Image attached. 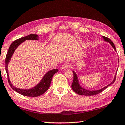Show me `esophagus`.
Instances as JSON below:
<instances>
[{
  "label": "esophagus",
  "mask_w": 125,
  "mask_h": 125,
  "mask_svg": "<svg viewBox=\"0 0 125 125\" xmlns=\"http://www.w3.org/2000/svg\"><path fill=\"white\" fill-rule=\"evenodd\" d=\"M70 67V65H69V64L67 62H65V63H64L62 65V69H63V70H65V69H67L68 68Z\"/></svg>",
  "instance_id": "obj_1"
}]
</instances>
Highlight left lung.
Here are the masks:
<instances>
[{
  "label": "left lung",
  "instance_id": "1",
  "mask_svg": "<svg viewBox=\"0 0 125 125\" xmlns=\"http://www.w3.org/2000/svg\"><path fill=\"white\" fill-rule=\"evenodd\" d=\"M102 37H103V39H104V41L110 43L111 46L114 48V50H115V51H116L115 45H114L113 42L111 41V40H110L109 38L105 37V36H103ZM73 72L74 78H73V82L72 83V89L74 90V92H75V93H76L77 94H79V95H85V96H89V95H96V94H99V93H100L101 92H102L105 89H106L107 87H108V86L111 85V84H113L115 81L116 75V73H117V71H116L115 75L114 76L113 80L108 85H107L106 86H104V87H103L101 89H99L92 90H88V89H85L83 87H82V86L80 85V84L79 83V79H78V77L77 76V74H76V73L74 71H73Z\"/></svg>",
  "mask_w": 125,
  "mask_h": 125
}]
</instances>
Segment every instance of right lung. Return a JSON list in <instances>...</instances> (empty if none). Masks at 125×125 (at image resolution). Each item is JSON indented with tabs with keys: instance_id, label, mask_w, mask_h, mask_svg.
<instances>
[{
	"instance_id": "right-lung-1",
	"label": "right lung",
	"mask_w": 125,
	"mask_h": 125,
	"mask_svg": "<svg viewBox=\"0 0 125 125\" xmlns=\"http://www.w3.org/2000/svg\"><path fill=\"white\" fill-rule=\"evenodd\" d=\"M39 40V37L36 34H30L28 36H26L25 37H23L19 39L18 40L14 41L11 44V45L9 48L8 51L7 53V56L5 58V69L7 72L8 75V79L10 86L17 93H19L21 95H22L24 96H30V97H36L39 96L43 94L44 93L46 92L49 88L51 83L53 75L55 73H56L58 71L57 69H52L48 71L46 73L41 80H40L39 83H37L36 85L33 86L32 88L27 89H20L19 88H16L15 86L12 85L11 82H10L9 72H8V65L10 62V61L11 60L12 56L13 55L15 51L16 48L18 47L20 44H21L22 42L26 41V40Z\"/></svg>"
}]
</instances>
